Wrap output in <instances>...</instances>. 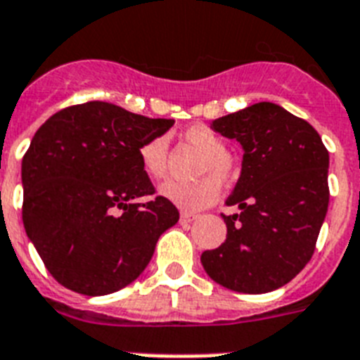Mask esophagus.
I'll return each mask as SVG.
<instances>
[{"mask_svg":"<svg viewBox=\"0 0 360 360\" xmlns=\"http://www.w3.org/2000/svg\"><path fill=\"white\" fill-rule=\"evenodd\" d=\"M198 217V214H190V212H181V223H192Z\"/></svg>","mask_w":360,"mask_h":360,"instance_id":"1","label":"esophagus"}]
</instances>
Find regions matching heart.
<instances>
[{"mask_svg":"<svg viewBox=\"0 0 360 360\" xmlns=\"http://www.w3.org/2000/svg\"><path fill=\"white\" fill-rule=\"evenodd\" d=\"M185 139L192 146L203 152L199 159L195 174L203 175L195 181H166L161 185L159 194L166 201L174 203L183 210H201L219 198V183L226 185L236 179L238 166L225 152V141L205 124H194L185 129ZM139 159L143 170L153 179H161L166 174L168 162V139L165 135L153 137L141 146Z\"/></svg>","mask_w":360,"mask_h":360,"instance_id":"b5f03b06","label":"heart"}]
</instances>
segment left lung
<instances>
[{"mask_svg":"<svg viewBox=\"0 0 360 360\" xmlns=\"http://www.w3.org/2000/svg\"><path fill=\"white\" fill-rule=\"evenodd\" d=\"M214 131L243 148L241 174L223 216L225 243L205 250L214 282L259 295L282 288L315 252L329 203V153L316 129L282 105L258 102L212 122Z\"/></svg>","mask_w":360,"mask_h":360,"instance_id":"8db88e82","label":"left lung"}]
</instances>
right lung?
Returning a JSON list of instances; mask_svg holds the SVG:
<instances>
[{
  "label": "right lung",
  "mask_w": 360,
  "mask_h": 360,
  "mask_svg": "<svg viewBox=\"0 0 360 360\" xmlns=\"http://www.w3.org/2000/svg\"><path fill=\"white\" fill-rule=\"evenodd\" d=\"M172 126L95 101L54 113L36 131L21 161L23 226L63 288L87 297L126 288L179 221L161 195L135 201L155 192L139 150Z\"/></svg>",
  "instance_id": "add662e5"
}]
</instances>
